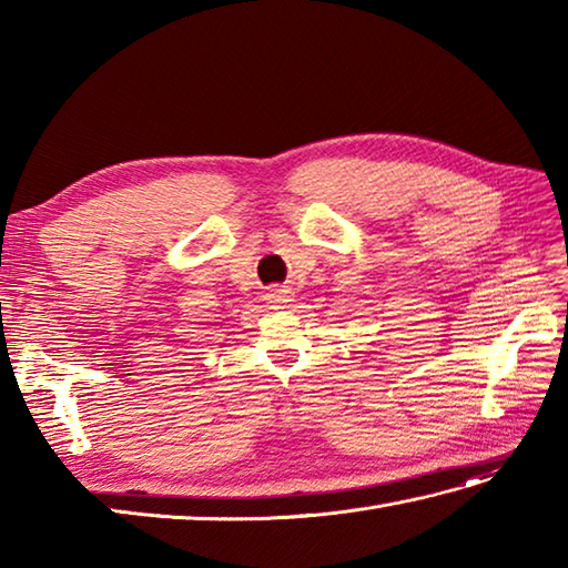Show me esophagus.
<instances>
[{
	"label": "esophagus",
	"instance_id": "esophagus-1",
	"mask_svg": "<svg viewBox=\"0 0 568 568\" xmlns=\"http://www.w3.org/2000/svg\"><path fill=\"white\" fill-rule=\"evenodd\" d=\"M265 300H268V307L281 310V307H285L287 303H293V295H291V291H287L285 285H273L271 291L265 293Z\"/></svg>",
	"mask_w": 568,
	"mask_h": 568
}]
</instances>
